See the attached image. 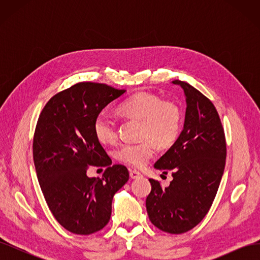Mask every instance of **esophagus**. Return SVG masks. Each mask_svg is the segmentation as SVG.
Wrapping results in <instances>:
<instances>
[{
	"label": "esophagus",
	"mask_w": 260,
	"mask_h": 260,
	"mask_svg": "<svg viewBox=\"0 0 260 260\" xmlns=\"http://www.w3.org/2000/svg\"><path fill=\"white\" fill-rule=\"evenodd\" d=\"M142 175H141V172L137 171V170H130V178L131 179H138L141 178Z\"/></svg>",
	"instance_id": "34e87169"
}]
</instances>
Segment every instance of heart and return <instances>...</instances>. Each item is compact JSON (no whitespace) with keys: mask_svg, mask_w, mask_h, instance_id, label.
I'll return each mask as SVG.
<instances>
[{"mask_svg":"<svg viewBox=\"0 0 260 260\" xmlns=\"http://www.w3.org/2000/svg\"><path fill=\"white\" fill-rule=\"evenodd\" d=\"M121 115L141 120L139 143H127L117 149V159L133 168H142L156 152L155 143L167 147L177 140L182 124V112L172 101H162L148 92H138L118 106ZM94 133L103 144H114L118 140L115 118L101 113L94 120Z\"/></svg>","mask_w":260,"mask_h":260,"instance_id":"heart-1","label":"heart"}]
</instances>
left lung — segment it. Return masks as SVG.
Masks as SVG:
<instances>
[{
	"label": "left lung",
	"mask_w": 260,
	"mask_h": 260,
	"mask_svg": "<svg viewBox=\"0 0 260 260\" xmlns=\"http://www.w3.org/2000/svg\"><path fill=\"white\" fill-rule=\"evenodd\" d=\"M172 83L184 91V125L174 145L154 167L164 172L170 170L174 179L167 187L149 179L152 191L146 198V210L159 230L180 234L198 225L211 207L223 175L226 144L211 101L184 81Z\"/></svg>",
	"instance_id": "left-lung-1"
}]
</instances>
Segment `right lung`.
Returning <instances> with one entry per match:
<instances>
[{
	"mask_svg": "<svg viewBox=\"0 0 260 260\" xmlns=\"http://www.w3.org/2000/svg\"><path fill=\"white\" fill-rule=\"evenodd\" d=\"M104 83L79 82L45 104L34 136V161L46 204L58 223L80 235L108 223L115 193L129 180L122 165L112 159L94 133L102 109L121 96ZM90 166L107 167L102 178H89Z\"/></svg>",
	"mask_w": 260,
	"mask_h": 260,
	"instance_id": "right-lung-1",
	"label": "right lung"
}]
</instances>
